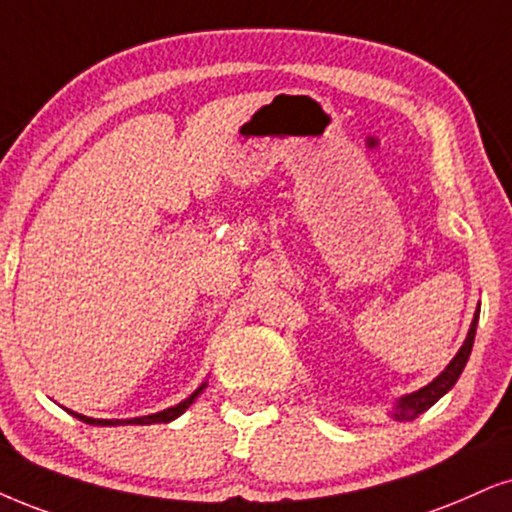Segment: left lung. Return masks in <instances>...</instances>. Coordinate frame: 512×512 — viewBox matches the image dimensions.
<instances>
[{"label":"left lung","instance_id":"obj_1","mask_svg":"<svg viewBox=\"0 0 512 512\" xmlns=\"http://www.w3.org/2000/svg\"><path fill=\"white\" fill-rule=\"evenodd\" d=\"M477 319H480V309H477L475 319H472V326L468 331V338H465L463 347L458 349V354L451 361L449 366H446V371H442V375H437L435 380H432L430 385H425L423 390L413 392V394H406L404 399L397 401V406H394L392 416L399 420H416L420 413H425L430 409L432 404H437L439 399L444 397L446 392L451 390V387L456 385V380L461 378L465 364H468V357L472 352V342H475V331H477Z\"/></svg>","mask_w":512,"mask_h":512}]
</instances>
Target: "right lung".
I'll use <instances>...</instances> for the list:
<instances>
[{
	"label": "right lung",
	"mask_w": 512,
	"mask_h": 512,
	"mask_svg": "<svg viewBox=\"0 0 512 512\" xmlns=\"http://www.w3.org/2000/svg\"><path fill=\"white\" fill-rule=\"evenodd\" d=\"M203 387H205V385H203ZM203 387H198V390L193 392L189 399H184V401H181V404L172 406V409H165V411L153 413V416H144V418H132V420H99V418H87V416H82V413H75V411H70V413H73L75 418H80L82 423H89V425H153V423H170V420L181 416V413L189 409V406L193 404V399H196L198 394L203 392Z\"/></svg>",
	"instance_id": "1"
}]
</instances>
